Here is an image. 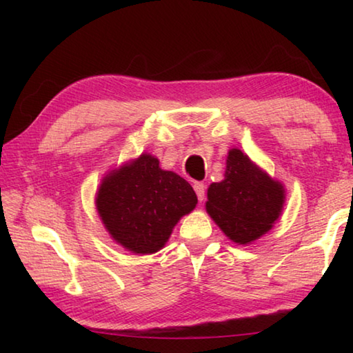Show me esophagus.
Listing matches in <instances>:
<instances>
[{"label":"esophagus","instance_id":"34e87169","mask_svg":"<svg viewBox=\"0 0 353 353\" xmlns=\"http://www.w3.org/2000/svg\"><path fill=\"white\" fill-rule=\"evenodd\" d=\"M193 188H194V191H196V194H198V199L202 202L205 199V185L202 183V182H196L194 185H193Z\"/></svg>","mask_w":353,"mask_h":353}]
</instances>
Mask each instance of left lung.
Wrapping results in <instances>:
<instances>
[{"instance_id": "1", "label": "left lung", "mask_w": 353, "mask_h": 353, "mask_svg": "<svg viewBox=\"0 0 353 353\" xmlns=\"http://www.w3.org/2000/svg\"><path fill=\"white\" fill-rule=\"evenodd\" d=\"M207 212L235 243L265 235L282 212L285 190L250 162L240 149L227 155L224 181L208 188Z\"/></svg>"}]
</instances>
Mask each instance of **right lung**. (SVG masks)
<instances>
[{"label":"right lung","instance_id":"1","mask_svg":"<svg viewBox=\"0 0 353 353\" xmlns=\"http://www.w3.org/2000/svg\"><path fill=\"white\" fill-rule=\"evenodd\" d=\"M198 204L191 185L159 160L141 154L101 183L97 208L113 240L135 254H154L165 246L183 214Z\"/></svg>","mask_w":353,"mask_h":353}]
</instances>
